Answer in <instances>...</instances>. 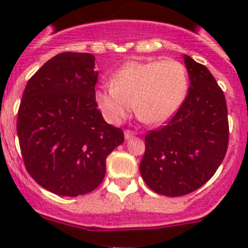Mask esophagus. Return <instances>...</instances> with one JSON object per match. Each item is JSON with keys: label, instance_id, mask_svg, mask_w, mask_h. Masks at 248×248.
<instances>
[{"label": "esophagus", "instance_id": "1", "mask_svg": "<svg viewBox=\"0 0 248 248\" xmlns=\"http://www.w3.org/2000/svg\"><path fill=\"white\" fill-rule=\"evenodd\" d=\"M135 134H137V133H135V131H133V130H125V131H124V137H125V139H130V138L134 137Z\"/></svg>", "mask_w": 248, "mask_h": 248}]
</instances>
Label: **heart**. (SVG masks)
Masks as SVG:
<instances>
[{
    "mask_svg": "<svg viewBox=\"0 0 248 248\" xmlns=\"http://www.w3.org/2000/svg\"><path fill=\"white\" fill-rule=\"evenodd\" d=\"M189 91L185 65L176 59L128 62L95 91V102L108 122L119 124L133 108L140 120L159 125L176 113Z\"/></svg>",
    "mask_w": 248,
    "mask_h": 248,
    "instance_id": "heart-1",
    "label": "heart"
}]
</instances>
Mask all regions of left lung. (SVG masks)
<instances>
[{"label":"left lung","instance_id":"left-lung-1","mask_svg":"<svg viewBox=\"0 0 248 248\" xmlns=\"http://www.w3.org/2000/svg\"><path fill=\"white\" fill-rule=\"evenodd\" d=\"M190 88L166 125L145 135L140 174L156 194L170 198L198 190L214 176L229 146L222 89L205 65L184 56Z\"/></svg>","mask_w":248,"mask_h":248}]
</instances>
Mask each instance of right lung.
I'll use <instances>...</instances> for the list:
<instances>
[{
	"label": "right lung",
	"mask_w": 248,
	"mask_h": 248,
	"mask_svg": "<svg viewBox=\"0 0 248 248\" xmlns=\"http://www.w3.org/2000/svg\"><path fill=\"white\" fill-rule=\"evenodd\" d=\"M94 59L91 53L57 54L31 77L19 104L17 134L26 169L61 196L97 189L105 159L124 141L122 129L98 110Z\"/></svg>",
	"instance_id": "add662e5"
}]
</instances>
